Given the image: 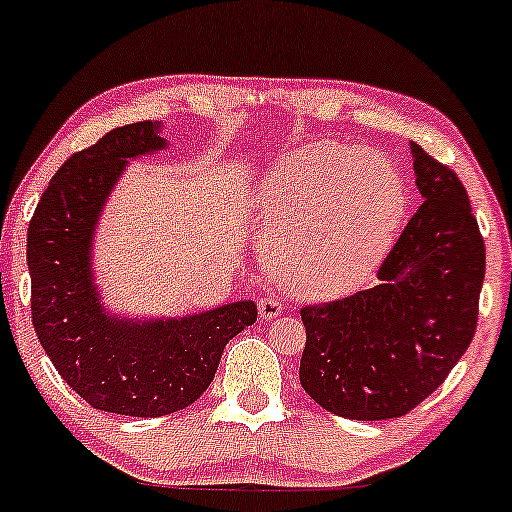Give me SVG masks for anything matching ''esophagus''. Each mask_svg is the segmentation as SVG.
I'll list each match as a JSON object with an SVG mask.
<instances>
[{
    "mask_svg": "<svg viewBox=\"0 0 512 512\" xmlns=\"http://www.w3.org/2000/svg\"><path fill=\"white\" fill-rule=\"evenodd\" d=\"M258 313H261V320L265 322L275 320V317L282 313V303L277 301L275 296H263L261 301H258Z\"/></svg>",
    "mask_w": 512,
    "mask_h": 512,
    "instance_id": "esophagus-1",
    "label": "esophagus"
}]
</instances>
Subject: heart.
<instances>
[{
  "instance_id": "b5f03b06",
  "label": "heart",
  "mask_w": 512,
  "mask_h": 512,
  "mask_svg": "<svg viewBox=\"0 0 512 512\" xmlns=\"http://www.w3.org/2000/svg\"><path fill=\"white\" fill-rule=\"evenodd\" d=\"M263 244L296 294L334 298L369 280L393 249L407 190L378 152L313 143L268 171Z\"/></svg>"
}]
</instances>
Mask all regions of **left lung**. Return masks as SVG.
Here are the masks:
<instances>
[{
    "instance_id": "8db88e82",
    "label": "left lung",
    "mask_w": 512,
    "mask_h": 512,
    "mask_svg": "<svg viewBox=\"0 0 512 512\" xmlns=\"http://www.w3.org/2000/svg\"><path fill=\"white\" fill-rule=\"evenodd\" d=\"M411 157L423 204L378 268L376 287L301 308V386L353 421L409 414L442 386L477 327L487 261L468 192L418 143Z\"/></svg>"
}]
</instances>
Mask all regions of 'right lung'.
Segmentation results:
<instances>
[{
    "label": "right lung",
    "mask_w": 512,
    "mask_h": 512,
    "mask_svg": "<svg viewBox=\"0 0 512 512\" xmlns=\"http://www.w3.org/2000/svg\"><path fill=\"white\" fill-rule=\"evenodd\" d=\"M162 148L157 122L117 126L58 169L28 228L39 343L63 381L110 414L155 418L188 407L214 381L230 338L258 315L254 301L178 320L105 313L91 268L98 216L126 162Z\"/></svg>",
    "instance_id": "add662e5"
}]
</instances>
